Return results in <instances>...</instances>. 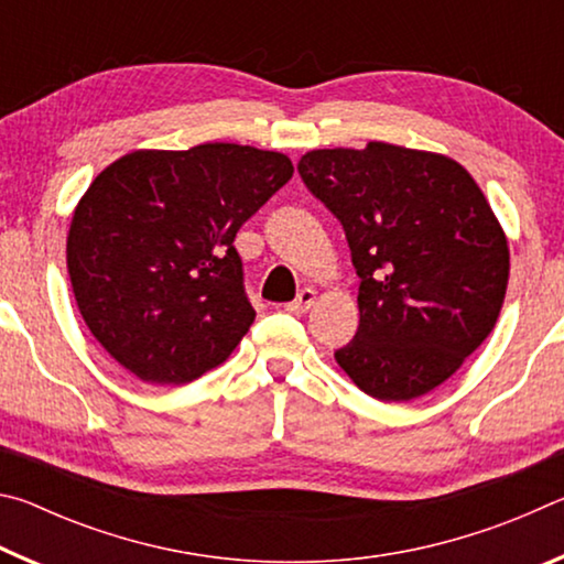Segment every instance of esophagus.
<instances>
[{
    "label": "esophagus",
    "mask_w": 564,
    "mask_h": 564,
    "mask_svg": "<svg viewBox=\"0 0 564 564\" xmlns=\"http://www.w3.org/2000/svg\"><path fill=\"white\" fill-rule=\"evenodd\" d=\"M316 299H318L316 289H303V291L299 293V299L291 301V303H285V311H291V313H305V311L311 308L313 303H316Z\"/></svg>",
    "instance_id": "34e87169"
}]
</instances>
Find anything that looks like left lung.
Segmentation results:
<instances>
[{"label":"left lung","mask_w":564,"mask_h":564,"mask_svg":"<svg viewBox=\"0 0 564 564\" xmlns=\"http://www.w3.org/2000/svg\"><path fill=\"white\" fill-rule=\"evenodd\" d=\"M346 231L360 275L358 333L336 350L362 393L408 403L443 386L498 323L510 246L455 159L368 141L299 164Z\"/></svg>","instance_id":"8db88e82"}]
</instances>
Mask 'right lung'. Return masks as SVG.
<instances>
[{"label":"right lung","mask_w":564,"mask_h":564,"mask_svg":"<svg viewBox=\"0 0 564 564\" xmlns=\"http://www.w3.org/2000/svg\"><path fill=\"white\" fill-rule=\"evenodd\" d=\"M291 176L285 154L224 141L104 169L66 236L74 299L104 350L156 386L221 366L256 318L236 231Z\"/></svg>","instance_id":"right-lung-1"}]
</instances>
